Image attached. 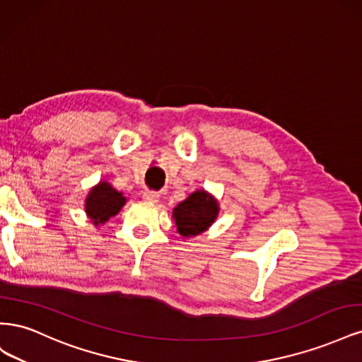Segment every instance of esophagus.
<instances>
[{"label":"esophagus","mask_w":362,"mask_h":362,"mask_svg":"<svg viewBox=\"0 0 362 362\" xmlns=\"http://www.w3.org/2000/svg\"><path fill=\"white\" fill-rule=\"evenodd\" d=\"M158 198H160V194L157 192H152V190H145L144 192V199L148 201V202L156 204V202H158Z\"/></svg>","instance_id":"esophagus-1"}]
</instances>
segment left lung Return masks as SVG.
Listing matches in <instances>:
<instances>
[{
    "label": "left lung",
    "mask_w": 362,
    "mask_h": 362,
    "mask_svg": "<svg viewBox=\"0 0 362 362\" xmlns=\"http://www.w3.org/2000/svg\"><path fill=\"white\" fill-rule=\"evenodd\" d=\"M221 206L211 193L199 189L173 208L172 218L181 237H194L205 233L218 216Z\"/></svg>",
    "instance_id": "left-lung-1"
}]
</instances>
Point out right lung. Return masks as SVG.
<instances>
[{
    "mask_svg": "<svg viewBox=\"0 0 362 362\" xmlns=\"http://www.w3.org/2000/svg\"><path fill=\"white\" fill-rule=\"evenodd\" d=\"M127 204V198L122 192L113 189V185L107 181H100L89 190L84 201V211L89 221L100 226L116 216Z\"/></svg>",
    "mask_w": 362,
    "mask_h": 362,
    "instance_id": "right-lung-1",
    "label": "right lung"
}]
</instances>
